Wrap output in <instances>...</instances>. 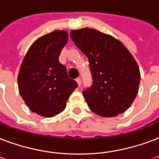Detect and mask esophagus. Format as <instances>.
<instances>
[{
  "instance_id": "34e87169",
  "label": "esophagus",
  "mask_w": 159,
  "mask_h": 159,
  "mask_svg": "<svg viewBox=\"0 0 159 159\" xmlns=\"http://www.w3.org/2000/svg\"><path fill=\"white\" fill-rule=\"evenodd\" d=\"M76 82H77V84H78V85L80 86L81 84V79L80 78H77L75 80Z\"/></svg>"
}]
</instances>
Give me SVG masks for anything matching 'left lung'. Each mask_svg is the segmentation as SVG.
Masks as SVG:
<instances>
[{"label":"left lung","instance_id":"left-lung-1","mask_svg":"<svg viewBox=\"0 0 159 159\" xmlns=\"http://www.w3.org/2000/svg\"><path fill=\"white\" fill-rule=\"evenodd\" d=\"M70 37L88 57L93 84L83 91L89 108L102 117H114L129 109L137 96L139 68L124 44L90 28L72 30Z\"/></svg>","mask_w":159,"mask_h":159}]
</instances>
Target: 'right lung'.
<instances>
[{
  "label": "right lung",
  "instance_id": "add662e5",
  "mask_svg": "<svg viewBox=\"0 0 159 159\" xmlns=\"http://www.w3.org/2000/svg\"><path fill=\"white\" fill-rule=\"evenodd\" d=\"M68 36L66 30H55L40 37L29 48L20 68V94L31 111L45 118L66 109V102L78 86L59 61Z\"/></svg>",
  "mask_w": 159,
  "mask_h": 159
}]
</instances>
